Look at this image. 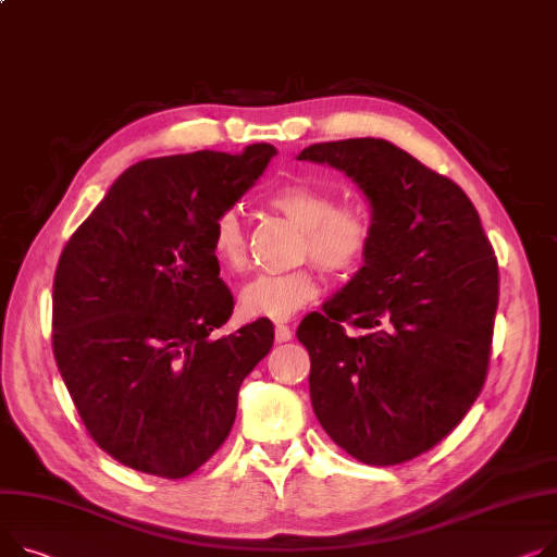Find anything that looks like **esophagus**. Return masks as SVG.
<instances>
[{"instance_id":"obj_1","label":"esophagus","mask_w":557,"mask_h":557,"mask_svg":"<svg viewBox=\"0 0 557 557\" xmlns=\"http://www.w3.org/2000/svg\"><path fill=\"white\" fill-rule=\"evenodd\" d=\"M293 338V331L286 324L275 326V343H288Z\"/></svg>"}]
</instances>
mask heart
<instances>
[{
  "label": "heart",
  "instance_id": "1",
  "mask_svg": "<svg viewBox=\"0 0 557 557\" xmlns=\"http://www.w3.org/2000/svg\"><path fill=\"white\" fill-rule=\"evenodd\" d=\"M271 208L286 214L305 233L300 252L326 273H349L362 264L372 248V219L358 206L338 203V195L313 183H288L269 197ZM210 250L226 271L244 269L248 242L235 208L219 212L212 221ZM318 298V282L309 269L257 275L239 295L250 318L286 320Z\"/></svg>",
  "mask_w": 557,
  "mask_h": 557
}]
</instances>
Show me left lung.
Here are the masks:
<instances>
[{
	"mask_svg": "<svg viewBox=\"0 0 557 557\" xmlns=\"http://www.w3.org/2000/svg\"><path fill=\"white\" fill-rule=\"evenodd\" d=\"M298 159L356 181L374 231L364 267L298 326L313 412L358 461H410L446 438L484 387L495 250L459 185L389 140L315 143Z\"/></svg>",
	"mask_w": 557,
	"mask_h": 557,
	"instance_id": "1",
	"label": "left lung"
}]
</instances>
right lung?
Segmentation results:
<instances>
[{"instance_id":"add662e5","label":"right lung","mask_w":557,"mask_h":557,"mask_svg":"<svg viewBox=\"0 0 557 557\" xmlns=\"http://www.w3.org/2000/svg\"><path fill=\"white\" fill-rule=\"evenodd\" d=\"M277 150L193 152L127 168L66 242L53 280V356L98 446L138 472L183 479L226 441L237 394L273 347L259 318L212 341L233 295L212 221Z\"/></svg>"}]
</instances>
